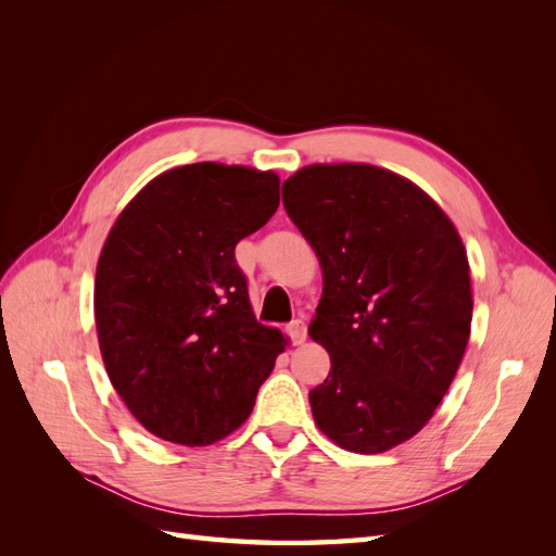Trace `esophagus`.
<instances>
[{
  "label": "esophagus",
  "mask_w": 556,
  "mask_h": 556,
  "mask_svg": "<svg viewBox=\"0 0 556 556\" xmlns=\"http://www.w3.org/2000/svg\"><path fill=\"white\" fill-rule=\"evenodd\" d=\"M288 331H290V339H292V343H294V345H301V343H304V341H306V336H308V327H306L304 319H294V323H290Z\"/></svg>",
  "instance_id": "34e87169"
}]
</instances>
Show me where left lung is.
Wrapping results in <instances>:
<instances>
[{
	"label": "left lung",
	"mask_w": 556,
	"mask_h": 556,
	"mask_svg": "<svg viewBox=\"0 0 556 556\" xmlns=\"http://www.w3.org/2000/svg\"><path fill=\"white\" fill-rule=\"evenodd\" d=\"M323 266L311 339L331 371L311 390L319 431L350 452L413 439L462 364L473 317L466 248L415 182L371 164H311L282 182Z\"/></svg>",
	"instance_id": "8db88e82"
}]
</instances>
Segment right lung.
Returning <instances> with one entry per match:
<instances>
[{"mask_svg": "<svg viewBox=\"0 0 556 556\" xmlns=\"http://www.w3.org/2000/svg\"><path fill=\"white\" fill-rule=\"evenodd\" d=\"M278 204L274 172L199 162L117 215L97 262V339L115 392L157 439H225L274 371L285 339L255 319L233 248Z\"/></svg>", "mask_w": 556, "mask_h": 556, "instance_id": "right-lung-1", "label": "right lung"}]
</instances>
